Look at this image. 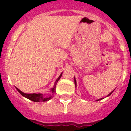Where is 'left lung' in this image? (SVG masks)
I'll use <instances>...</instances> for the list:
<instances>
[{
  "mask_svg": "<svg viewBox=\"0 0 131 131\" xmlns=\"http://www.w3.org/2000/svg\"><path fill=\"white\" fill-rule=\"evenodd\" d=\"M75 86H76V80H75ZM112 92H113V91H112V92H111V93H110L108 94V96H110L111 94L112 93ZM102 100V98H101V99H99V100Z\"/></svg>",
  "mask_w": 131,
  "mask_h": 131,
  "instance_id": "1",
  "label": "left lung"
}]
</instances>
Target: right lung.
I'll return each mask as SVG.
<instances>
[{"mask_svg":"<svg viewBox=\"0 0 131 131\" xmlns=\"http://www.w3.org/2000/svg\"><path fill=\"white\" fill-rule=\"evenodd\" d=\"M62 74H61V75L59 76L58 78L56 79V81L55 84H54V86L52 88V90H51L52 92H55L56 86L57 82L58 81L59 79H60V77H62ZM16 89L18 90V92H19V93H20L23 96L25 97V98H28V99H29L30 100H32V101H33V102H40L48 101V100H50L52 98V96H50L48 97V98H44V97L42 96V94H26V93H24V92H21V91L20 90H19L18 88H16Z\"/></svg>","mask_w":131,"mask_h":131,"instance_id":"obj_1","label":"right lung"}]
</instances>
